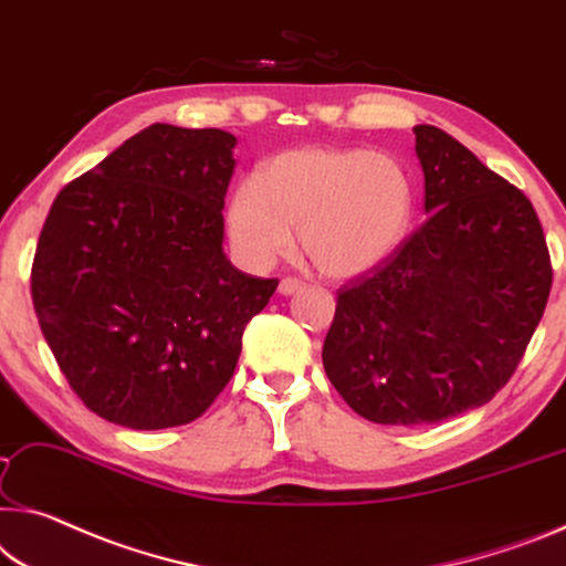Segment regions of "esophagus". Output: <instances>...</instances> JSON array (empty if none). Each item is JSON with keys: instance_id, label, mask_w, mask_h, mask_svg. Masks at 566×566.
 I'll return each instance as SVG.
<instances>
[{"instance_id": "obj_1", "label": "esophagus", "mask_w": 566, "mask_h": 566, "mask_svg": "<svg viewBox=\"0 0 566 566\" xmlns=\"http://www.w3.org/2000/svg\"><path fill=\"white\" fill-rule=\"evenodd\" d=\"M306 289V283L301 281V277H293V275H289V277H283L281 281V285H277V291H281L283 295H291V293H298V291H303Z\"/></svg>"}]
</instances>
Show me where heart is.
<instances>
[{"instance_id":"b5f03b06","label":"heart","mask_w":566,"mask_h":566,"mask_svg":"<svg viewBox=\"0 0 566 566\" xmlns=\"http://www.w3.org/2000/svg\"><path fill=\"white\" fill-rule=\"evenodd\" d=\"M415 210L410 171L369 149L277 154L234 189L228 224L250 265H271L301 245L324 275L349 277L379 265L402 242Z\"/></svg>"}]
</instances>
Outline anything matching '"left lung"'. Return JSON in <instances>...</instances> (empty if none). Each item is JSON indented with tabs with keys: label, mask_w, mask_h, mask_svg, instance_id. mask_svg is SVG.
Segmentation results:
<instances>
[{
	"label": "left lung",
	"mask_w": 566,
	"mask_h": 566,
	"mask_svg": "<svg viewBox=\"0 0 566 566\" xmlns=\"http://www.w3.org/2000/svg\"><path fill=\"white\" fill-rule=\"evenodd\" d=\"M424 220L346 281L324 369L356 415L434 424L491 402L544 316L552 258L534 205L434 126H415Z\"/></svg>",
	"instance_id": "1"
}]
</instances>
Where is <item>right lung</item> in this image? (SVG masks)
Returning a JSON list of instances; mask_svg holds the SVG:
<instances>
[{"mask_svg":"<svg viewBox=\"0 0 566 566\" xmlns=\"http://www.w3.org/2000/svg\"><path fill=\"white\" fill-rule=\"evenodd\" d=\"M238 138L154 124L60 189L32 260V303L81 402L132 430L197 420L228 387L277 277L222 253Z\"/></svg>","mask_w":566,"mask_h":566,"instance_id":"obj_1","label":"right lung"}]
</instances>
